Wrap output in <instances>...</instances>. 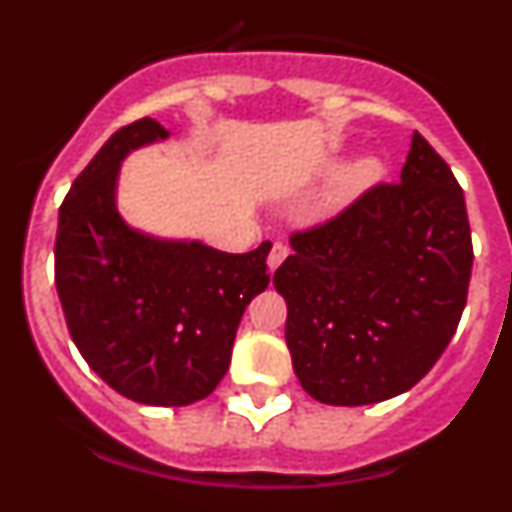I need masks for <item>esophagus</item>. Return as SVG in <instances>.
I'll return each instance as SVG.
<instances>
[{"instance_id": "esophagus-1", "label": "esophagus", "mask_w": 512, "mask_h": 512, "mask_svg": "<svg viewBox=\"0 0 512 512\" xmlns=\"http://www.w3.org/2000/svg\"><path fill=\"white\" fill-rule=\"evenodd\" d=\"M287 256H289V248L284 246V243H274V248H271V253H269V271H271V274H274V271L282 266V261L287 259Z\"/></svg>"}]
</instances>
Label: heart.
I'll list each match as a JSON object with an SVG mask.
<instances>
[{
  "label": "heart",
  "mask_w": 512,
  "mask_h": 512,
  "mask_svg": "<svg viewBox=\"0 0 512 512\" xmlns=\"http://www.w3.org/2000/svg\"><path fill=\"white\" fill-rule=\"evenodd\" d=\"M384 176V166L377 156H361L351 164L343 166L333 179H330L328 189L323 194L320 210L325 215H336L359 202L366 192H372Z\"/></svg>",
  "instance_id": "b5f03b06"
}]
</instances>
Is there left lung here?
<instances>
[{
    "instance_id": "obj_1",
    "label": "left lung",
    "mask_w": 512,
    "mask_h": 512,
    "mask_svg": "<svg viewBox=\"0 0 512 512\" xmlns=\"http://www.w3.org/2000/svg\"><path fill=\"white\" fill-rule=\"evenodd\" d=\"M289 246L274 287L307 395L356 408L431 372L467 305L474 253L464 192L423 135L413 133L400 182L379 184Z\"/></svg>"
}]
</instances>
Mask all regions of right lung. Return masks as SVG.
I'll return each mask as SVG.
<instances>
[{
	"instance_id": "obj_1",
	"label": "right lung",
	"mask_w": 512,
	"mask_h": 512,
	"mask_svg": "<svg viewBox=\"0 0 512 512\" xmlns=\"http://www.w3.org/2000/svg\"><path fill=\"white\" fill-rule=\"evenodd\" d=\"M143 117L112 135L58 212L56 289L79 354L128 400L200 402L225 377L246 305L269 287L266 256L158 238L117 210L122 161L169 138Z\"/></svg>"
}]
</instances>
